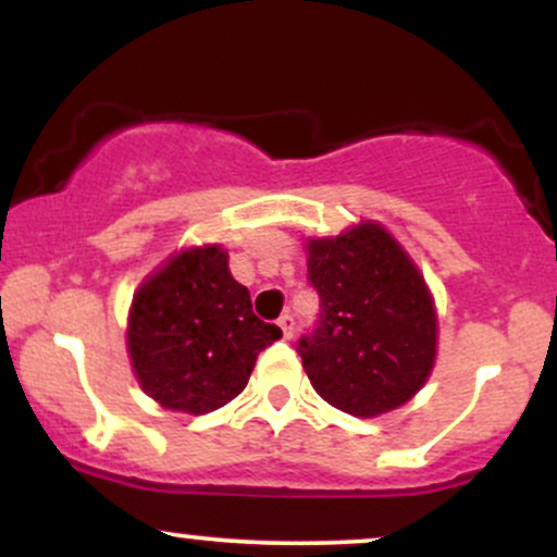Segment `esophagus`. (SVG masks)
<instances>
[{
    "instance_id": "34e87169",
    "label": "esophagus",
    "mask_w": 557,
    "mask_h": 557,
    "mask_svg": "<svg viewBox=\"0 0 557 557\" xmlns=\"http://www.w3.org/2000/svg\"><path fill=\"white\" fill-rule=\"evenodd\" d=\"M277 327L283 330V337L287 341V337H293V327H296V322H293L290 314H283L277 319Z\"/></svg>"
}]
</instances>
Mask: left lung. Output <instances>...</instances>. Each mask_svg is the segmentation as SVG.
I'll return each mask as SVG.
<instances>
[{
  "label": "left lung",
  "mask_w": 557,
  "mask_h": 557,
  "mask_svg": "<svg viewBox=\"0 0 557 557\" xmlns=\"http://www.w3.org/2000/svg\"><path fill=\"white\" fill-rule=\"evenodd\" d=\"M319 324L298 354L330 406L372 419L424 387L437 356V311L419 267L380 222L306 240Z\"/></svg>",
  "instance_id": "1"
}]
</instances>
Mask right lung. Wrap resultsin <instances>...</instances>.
Instances as JSON below:
<instances>
[{"instance_id": "add662e5", "label": "right lung", "mask_w": 557, "mask_h": 557, "mask_svg": "<svg viewBox=\"0 0 557 557\" xmlns=\"http://www.w3.org/2000/svg\"><path fill=\"white\" fill-rule=\"evenodd\" d=\"M280 337V327L253 314L216 243L172 253L138 285L127 314V354L140 389L190 417L240 395L257 356Z\"/></svg>"}]
</instances>
